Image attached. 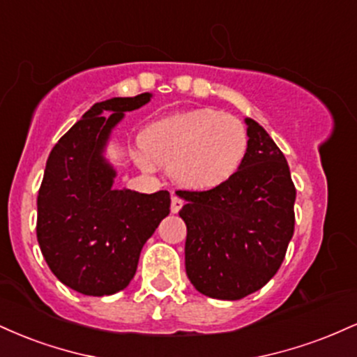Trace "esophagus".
<instances>
[{"mask_svg": "<svg viewBox=\"0 0 357 357\" xmlns=\"http://www.w3.org/2000/svg\"><path fill=\"white\" fill-rule=\"evenodd\" d=\"M183 206V199L179 196H173L171 198V213H178Z\"/></svg>", "mask_w": 357, "mask_h": 357, "instance_id": "34e87169", "label": "esophagus"}]
</instances>
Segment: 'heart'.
I'll return each instance as SVG.
<instances>
[{
  "instance_id": "b5f03b06",
  "label": "heart",
  "mask_w": 357,
  "mask_h": 357,
  "mask_svg": "<svg viewBox=\"0 0 357 357\" xmlns=\"http://www.w3.org/2000/svg\"><path fill=\"white\" fill-rule=\"evenodd\" d=\"M248 153L238 119L221 110L196 109L159 119L142 132L139 165L165 166L183 186L208 191L235 178Z\"/></svg>"
}]
</instances>
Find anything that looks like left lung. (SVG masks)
<instances>
[{
    "mask_svg": "<svg viewBox=\"0 0 357 357\" xmlns=\"http://www.w3.org/2000/svg\"><path fill=\"white\" fill-rule=\"evenodd\" d=\"M248 153L235 178L208 191H179L186 204L184 265L198 292L238 301L277 273L294 235L296 188L285 155L253 119Z\"/></svg>",
    "mask_w": 357,
    "mask_h": 357,
    "instance_id": "obj_1",
    "label": "left lung"
}]
</instances>
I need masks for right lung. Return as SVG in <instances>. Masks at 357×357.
I'll use <instances>...</instances> for the list:
<instances>
[{"instance_id": "add662e5", "label": "right lung", "mask_w": 357, "mask_h": 357, "mask_svg": "<svg viewBox=\"0 0 357 357\" xmlns=\"http://www.w3.org/2000/svg\"><path fill=\"white\" fill-rule=\"evenodd\" d=\"M153 99L112 97L92 105L48 155L38 191L36 236L48 267L84 296L124 290L136 275L147 240L169 215L171 196L114 188L117 171L105 158L126 112Z\"/></svg>"}]
</instances>
